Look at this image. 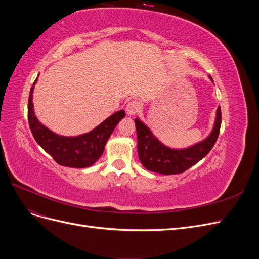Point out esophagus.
Masks as SVG:
<instances>
[{
  "instance_id": "1",
  "label": "esophagus",
  "mask_w": 259,
  "mask_h": 259,
  "mask_svg": "<svg viewBox=\"0 0 259 259\" xmlns=\"http://www.w3.org/2000/svg\"><path fill=\"white\" fill-rule=\"evenodd\" d=\"M139 109H140V105L138 101L132 100L126 106V112L128 115H135L139 111Z\"/></svg>"
}]
</instances>
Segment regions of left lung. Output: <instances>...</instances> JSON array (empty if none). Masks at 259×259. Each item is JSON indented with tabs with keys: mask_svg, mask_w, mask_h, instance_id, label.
<instances>
[{
	"mask_svg": "<svg viewBox=\"0 0 259 259\" xmlns=\"http://www.w3.org/2000/svg\"><path fill=\"white\" fill-rule=\"evenodd\" d=\"M211 82H214L209 75ZM222 124L221 107L217 108L214 127L210 134L202 142L184 149H173L162 144L147 125L135 119L137 132L138 156L145 168L163 175H175L201 161L214 147Z\"/></svg>",
	"mask_w": 259,
	"mask_h": 259,
	"instance_id": "obj_1",
	"label": "left lung"
}]
</instances>
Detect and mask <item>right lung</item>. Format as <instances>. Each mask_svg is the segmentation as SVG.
<instances>
[{
    "mask_svg": "<svg viewBox=\"0 0 259 259\" xmlns=\"http://www.w3.org/2000/svg\"><path fill=\"white\" fill-rule=\"evenodd\" d=\"M36 81L37 77L30 90L28 103L29 126L35 142L59 165L73 168H85L93 165L103 154L109 137L117 123L125 116V111L120 110L113 113L98 126L85 134L73 137L58 135L44 126L35 116L32 94Z\"/></svg>",
    "mask_w": 259,
    "mask_h": 259,
    "instance_id": "add662e5",
    "label": "right lung"
}]
</instances>
